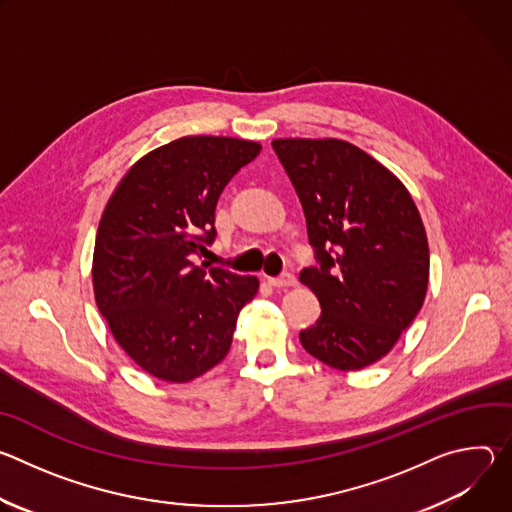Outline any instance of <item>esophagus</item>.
<instances>
[{
  "label": "esophagus",
  "instance_id": "1",
  "mask_svg": "<svg viewBox=\"0 0 512 512\" xmlns=\"http://www.w3.org/2000/svg\"><path fill=\"white\" fill-rule=\"evenodd\" d=\"M267 283L271 285V287H291V285H296V277L291 275V273H283V275H279V277H267Z\"/></svg>",
  "mask_w": 512,
  "mask_h": 512
}]
</instances>
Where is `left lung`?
Listing matches in <instances>:
<instances>
[{
	"mask_svg": "<svg viewBox=\"0 0 512 512\" xmlns=\"http://www.w3.org/2000/svg\"><path fill=\"white\" fill-rule=\"evenodd\" d=\"M302 202L318 265L300 281L322 308L300 342L338 371L381 360L415 320L429 281V247L403 182L342 139H273Z\"/></svg>",
	"mask_w": 512,
	"mask_h": 512,
	"instance_id": "left-lung-1",
	"label": "left lung"
}]
</instances>
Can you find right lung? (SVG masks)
<instances>
[{
	"label": "right lung",
	"mask_w": 512,
	"mask_h": 512,
	"mask_svg": "<svg viewBox=\"0 0 512 512\" xmlns=\"http://www.w3.org/2000/svg\"><path fill=\"white\" fill-rule=\"evenodd\" d=\"M257 141L190 135L137 160L111 194L95 239L99 312L127 356L156 379L188 383L221 362L259 279L196 265L216 237L214 208Z\"/></svg>",
	"instance_id": "obj_1"
}]
</instances>
